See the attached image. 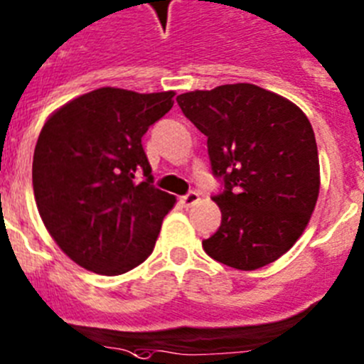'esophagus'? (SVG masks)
<instances>
[{"label":"esophagus","mask_w":364,"mask_h":364,"mask_svg":"<svg viewBox=\"0 0 364 364\" xmlns=\"http://www.w3.org/2000/svg\"><path fill=\"white\" fill-rule=\"evenodd\" d=\"M198 201H199V193L198 192H188L186 196H183V198H181V203L185 206H193Z\"/></svg>","instance_id":"esophagus-1"}]
</instances>
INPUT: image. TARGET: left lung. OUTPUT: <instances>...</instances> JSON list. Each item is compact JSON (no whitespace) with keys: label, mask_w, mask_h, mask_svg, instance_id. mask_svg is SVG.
Listing matches in <instances>:
<instances>
[{"label":"left lung","mask_w":364,"mask_h":364,"mask_svg":"<svg viewBox=\"0 0 364 364\" xmlns=\"http://www.w3.org/2000/svg\"><path fill=\"white\" fill-rule=\"evenodd\" d=\"M183 114L208 138L213 196L223 219L203 247L213 260L253 271L300 239L320 193V159L304 111L255 84L179 95Z\"/></svg>","instance_id":"8db88e82"}]
</instances>
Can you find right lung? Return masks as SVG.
Segmentation results:
<instances>
[{
    "instance_id": "obj_1",
    "label": "right lung",
    "mask_w": 364,
    "mask_h": 364,
    "mask_svg": "<svg viewBox=\"0 0 364 364\" xmlns=\"http://www.w3.org/2000/svg\"><path fill=\"white\" fill-rule=\"evenodd\" d=\"M174 95L100 87L64 104L41 129L32 165L37 210L84 269L117 277L154 250L176 198L152 185L141 136L171 111Z\"/></svg>"
}]
</instances>
